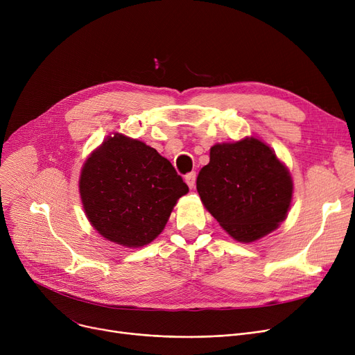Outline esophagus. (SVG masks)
<instances>
[{"mask_svg":"<svg viewBox=\"0 0 355 355\" xmlns=\"http://www.w3.org/2000/svg\"><path fill=\"white\" fill-rule=\"evenodd\" d=\"M196 178H197V174H196V173H189L187 175L184 177L185 182H187V185H189L190 189H193L194 185H196Z\"/></svg>","mask_w":355,"mask_h":355,"instance_id":"1","label":"esophagus"}]
</instances>
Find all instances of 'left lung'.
<instances>
[{
    "label": "left lung",
    "mask_w": 355,
    "mask_h": 355,
    "mask_svg": "<svg viewBox=\"0 0 355 355\" xmlns=\"http://www.w3.org/2000/svg\"><path fill=\"white\" fill-rule=\"evenodd\" d=\"M293 184L286 166L256 138L217 144L197 177V191L232 237L250 243L275 230L289 210Z\"/></svg>",
    "instance_id": "left-lung-1"
}]
</instances>
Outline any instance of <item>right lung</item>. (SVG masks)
<instances>
[{"label":"right lung","mask_w":355,"mask_h":355,"mask_svg":"<svg viewBox=\"0 0 355 355\" xmlns=\"http://www.w3.org/2000/svg\"><path fill=\"white\" fill-rule=\"evenodd\" d=\"M79 189L92 226L128 248L153 241L177 200L189 193L170 161L154 148L119 134L87 158Z\"/></svg>","instance_id":"obj_1"}]
</instances>
